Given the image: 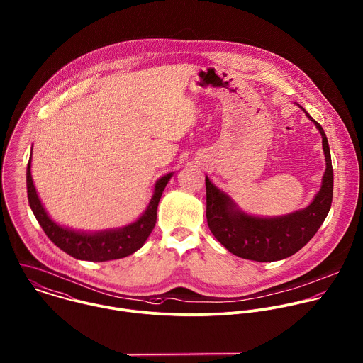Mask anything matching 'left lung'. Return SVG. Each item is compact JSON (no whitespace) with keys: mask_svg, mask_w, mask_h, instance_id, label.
Returning <instances> with one entry per match:
<instances>
[{"mask_svg":"<svg viewBox=\"0 0 363 363\" xmlns=\"http://www.w3.org/2000/svg\"><path fill=\"white\" fill-rule=\"evenodd\" d=\"M298 108L303 109L300 105ZM304 113L318 129L325 155V172L323 175L321 188L311 203L304 209L274 218L248 215L242 212L225 192L218 189L208 175L205 178L206 218L209 228L223 247L240 258L257 262H272L288 258L313 238L330 212L334 172L328 140L320 123L306 111Z\"/></svg>","mask_w":363,"mask_h":363,"instance_id":"1","label":"left lung"}]
</instances>
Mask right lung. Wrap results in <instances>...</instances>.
Wrapping results in <instances>:
<instances>
[{"label":"right lung","mask_w":363,"mask_h":363,"mask_svg":"<svg viewBox=\"0 0 363 363\" xmlns=\"http://www.w3.org/2000/svg\"><path fill=\"white\" fill-rule=\"evenodd\" d=\"M30 162H32V152L29 157L28 168H26L28 201L40 227L43 228L46 235L50 238V241L55 245H57L60 250H63L75 259L92 261V262H105L111 259L125 258L143 247L145 240L148 238V235L151 234L155 225L157 208H158L161 195L168 181L174 175V172H168L157 179L150 203L145 208L143 215L136 221L119 228L116 227V228H108L101 231H81V230H73V228L60 225L48 215L45 206L42 205V201L39 199L36 188L33 185V179L30 174Z\"/></svg>","instance_id":"add662e5"}]
</instances>
